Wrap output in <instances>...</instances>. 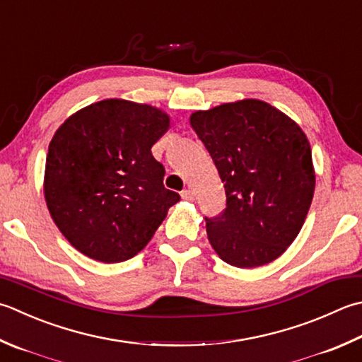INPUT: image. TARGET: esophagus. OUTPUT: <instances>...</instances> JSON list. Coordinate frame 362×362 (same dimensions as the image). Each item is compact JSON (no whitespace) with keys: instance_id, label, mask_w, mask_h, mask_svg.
Instances as JSON below:
<instances>
[{"instance_id":"esophagus-1","label":"esophagus","mask_w":362,"mask_h":362,"mask_svg":"<svg viewBox=\"0 0 362 362\" xmlns=\"http://www.w3.org/2000/svg\"><path fill=\"white\" fill-rule=\"evenodd\" d=\"M180 196H182V199H185V201H194V194H193V191H191L189 188L183 189L182 193H180Z\"/></svg>"}]
</instances>
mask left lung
<instances>
[{"mask_svg": "<svg viewBox=\"0 0 362 362\" xmlns=\"http://www.w3.org/2000/svg\"><path fill=\"white\" fill-rule=\"evenodd\" d=\"M226 189L221 215L205 218L224 262L254 268L278 259L298 235L314 197L306 134L262 100L224 103L189 117Z\"/></svg>", "mask_w": 362, "mask_h": 362, "instance_id": "left-lung-1", "label": "left lung"}]
</instances>
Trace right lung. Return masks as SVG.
<instances>
[{"instance_id":"add662e5","label":"right lung","mask_w":362,"mask_h":362,"mask_svg":"<svg viewBox=\"0 0 362 362\" xmlns=\"http://www.w3.org/2000/svg\"><path fill=\"white\" fill-rule=\"evenodd\" d=\"M169 116L120 98L92 103L64 122L48 146L44 193L70 245L98 262L132 259L151 242L179 193L165 188L152 146Z\"/></svg>"}]
</instances>
